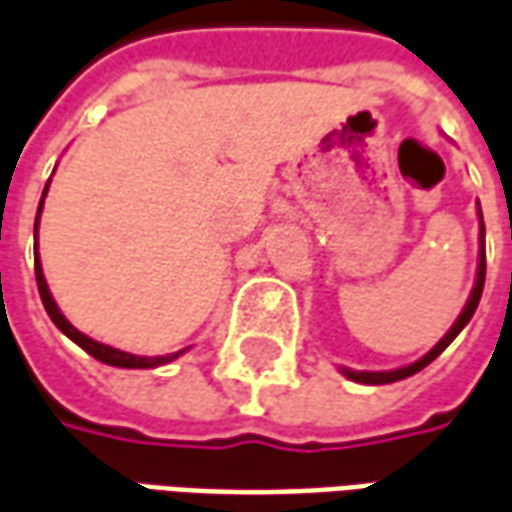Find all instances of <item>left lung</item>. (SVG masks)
I'll return each instance as SVG.
<instances>
[{
	"instance_id": "obj_1",
	"label": "left lung",
	"mask_w": 512,
	"mask_h": 512,
	"mask_svg": "<svg viewBox=\"0 0 512 512\" xmlns=\"http://www.w3.org/2000/svg\"><path fill=\"white\" fill-rule=\"evenodd\" d=\"M482 288H485V224H482V210H479V266H476V283H474V291H471V297L465 302V308H462V314L457 316V322L451 325L446 336L440 339V342L431 347L429 353L423 358H417L415 364H406V367H398V370H384V373H370V370H342L350 381H356V384H392V381H403V378H409V375L420 373L423 367H429L434 358L440 356L443 350H446L448 344L454 342L457 336H460V330L471 322V316H474L476 305H479V297H482Z\"/></svg>"
}]
</instances>
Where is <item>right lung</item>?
<instances>
[{
	"mask_svg": "<svg viewBox=\"0 0 512 512\" xmlns=\"http://www.w3.org/2000/svg\"><path fill=\"white\" fill-rule=\"evenodd\" d=\"M50 187V182H47ZM47 187H44V196H47ZM44 196L38 201V215H36V229H33V241H36V283H38V294H41V302H44V308H47V314L55 322V328L61 330L64 336H69L72 342L83 347L89 356H95L97 361H103V364H111V367H125V370H151V367H159V364H168L173 358H179L187 350H179V353H168V356H134V353H123V350H117V347H109V344H100L95 339H89L86 333L75 328V325H69V319L61 314V308L55 305L52 300L50 288H47V280H44V269H41V260H38V218H41V207H44Z\"/></svg>",
	"mask_w": 512,
	"mask_h": 512,
	"instance_id": "1",
	"label": "right lung"
}]
</instances>
